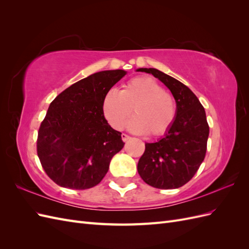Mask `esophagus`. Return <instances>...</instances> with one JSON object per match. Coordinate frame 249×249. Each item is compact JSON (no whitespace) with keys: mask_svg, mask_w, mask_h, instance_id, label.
Returning <instances> with one entry per match:
<instances>
[{"mask_svg":"<svg viewBox=\"0 0 249 249\" xmlns=\"http://www.w3.org/2000/svg\"><path fill=\"white\" fill-rule=\"evenodd\" d=\"M130 138H131V137H130V136H127L126 134H123V135H122V139H123V141H124V142H126V141L129 140Z\"/></svg>","mask_w":249,"mask_h":249,"instance_id":"esophagus-1","label":"esophagus"}]
</instances>
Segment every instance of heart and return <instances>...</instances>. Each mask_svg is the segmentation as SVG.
<instances>
[{"instance_id": "b5f03b06", "label": "heart", "mask_w": 249, "mask_h": 249, "mask_svg": "<svg viewBox=\"0 0 249 249\" xmlns=\"http://www.w3.org/2000/svg\"><path fill=\"white\" fill-rule=\"evenodd\" d=\"M133 110L130 127L148 138L162 137L168 133L177 117L175 97L149 77L130 80L118 92L112 89L103 101L104 115L115 130H122Z\"/></svg>"}]
</instances>
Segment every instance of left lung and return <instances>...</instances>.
I'll return each mask as SVG.
<instances>
[{"instance_id": "1", "label": "left lung", "mask_w": 249, "mask_h": 249, "mask_svg": "<svg viewBox=\"0 0 249 249\" xmlns=\"http://www.w3.org/2000/svg\"><path fill=\"white\" fill-rule=\"evenodd\" d=\"M152 73L171 91L177 103V117L171 129L155 143H145L138 162V173L158 189H176L187 184L206 157L209 124L202 105L183 83L156 69H139Z\"/></svg>"}]
</instances>
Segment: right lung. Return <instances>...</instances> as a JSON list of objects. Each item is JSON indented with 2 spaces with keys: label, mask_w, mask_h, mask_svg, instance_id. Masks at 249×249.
<instances>
[{
  "label": "right lung",
  "mask_w": 249,
  "mask_h": 249,
  "mask_svg": "<svg viewBox=\"0 0 249 249\" xmlns=\"http://www.w3.org/2000/svg\"><path fill=\"white\" fill-rule=\"evenodd\" d=\"M126 72L105 71L74 83L56 96L41 122L37 155L57 185L84 190L106 176L112 157L124 145L103 111L104 97Z\"/></svg>",
  "instance_id": "1"
}]
</instances>
